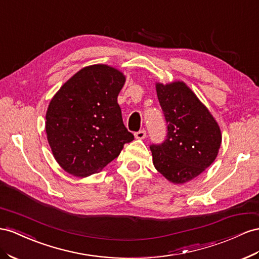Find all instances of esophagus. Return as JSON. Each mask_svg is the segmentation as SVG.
Wrapping results in <instances>:
<instances>
[{"mask_svg":"<svg viewBox=\"0 0 259 259\" xmlns=\"http://www.w3.org/2000/svg\"><path fill=\"white\" fill-rule=\"evenodd\" d=\"M146 137V131L142 130L137 133H135V138L136 139H144Z\"/></svg>","mask_w":259,"mask_h":259,"instance_id":"1","label":"esophagus"}]
</instances>
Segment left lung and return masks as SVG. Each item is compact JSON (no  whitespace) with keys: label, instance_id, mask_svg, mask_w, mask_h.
<instances>
[{"label":"left lung","instance_id":"left-lung-1","mask_svg":"<svg viewBox=\"0 0 259 259\" xmlns=\"http://www.w3.org/2000/svg\"><path fill=\"white\" fill-rule=\"evenodd\" d=\"M167 124L166 139L151 145L153 165L173 184H184L210 165L222 141L212 114L183 81L156 82Z\"/></svg>","mask_w":259,"mask_h":259}]
</instances>
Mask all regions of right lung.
<instances>
[{
    "instance_id": "right-lung-1",
    "label": "right lung",
    "mask_w": 259,
    "mask_h": 259,
    "mask_svg": "<svg viewBox=\"0 0 259 259\" xmlns=\"http://www.w3.org/2000/svg\"><path fill=\"white\" fill-rule=\"evenodd\" d=\"M125 75L106 64L81 68L53 96L46 133L54 159L77 178L101 171L134 135L123 124L117 96Z\"/></svg>"
}]
</instances>
